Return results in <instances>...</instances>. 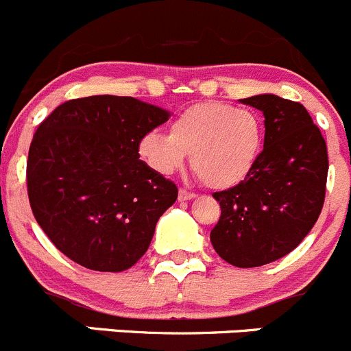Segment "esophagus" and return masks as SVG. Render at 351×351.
Returning <instances> with one entry per match:
<instances>
[{
  "mask_svg": "<svg viewBox=\"0 0 351 351\" xmlns=\"http://www.w3.org/2000/svg\"><path fill=\"white\" fill-rule=\"evenodd\" d=\"M193 197H196V194L191 193V191H187V189H180L179 191V201H180V203H182V201L193 199Z\"/></svg>",
  "mask_w": 351,
  "mask_h": 351,
  "instance_id": "1",
  "label": "esophagus"
}]
</instances>
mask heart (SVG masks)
<instances>
[{"label": "heart", "instance_id": "heart-1", "mask_svg": "<svg viewBox=\"0 0 351 351\" xmlns=\"http://www.w3.org/2000/svg\"><path fill=\"white\" fill-rule=\"evenodd\" d=\"M263 150V124L249 109L220 102L191 106L176 117L171 133L150 131L138 143L140 157L162 176L191 167L206 186L227 189L249 176Z\"/></svg>", "mask_w": 351, "mask_h": 351}]
</instances>
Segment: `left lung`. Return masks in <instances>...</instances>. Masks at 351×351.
<instances>
[{"mask_svg":"<svg viewBox=\"0 0 351 351\" xmlns=\"http://www.w3.org/2000/svg\"><path fill=\"white\" fill-rule=\"evenodd\" d=\"M241 102L265 116V148L244 180L213 193L221 215L210 239L221 259L256 268L292 252L317 221L328 148L302 104L273 93Z\"/></svg>","mask_w":351,"mask_h":351,"instance_id":"8db88e82","label":"left lung"}]
</instances>
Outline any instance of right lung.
<instances>
[{"instance_id":"1","label":"right lung","mask_w":351,"mask_h":351,"mask_svg":"<svg viewBox=\"0 0 351 351\" xmlns=\"http://www.w3.org/2000/svg\"><path fill=\"white\" fill-rule=\"evenodd\" d=\"M169 116L133 97L92 95L39 124L27 160L30 208L71 261L117 273L147 252L177 186L140 160L138 143Z\"/></svg>"}]
</instances>
